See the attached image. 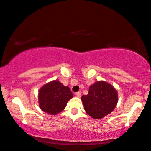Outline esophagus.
<instances>
[{
    "mask_svg": "<svg viewBox=\"0 0 151 151\" xmlns=\"http://www.w3.org/2000/svg\"><path fill=\"white\" fill-rule=\"evenodd\" d=\"M76 96H77V97L80 98L81 96V92H76Z\"/></svg>",
    "mask_w": 151,
    "mask_h": 151,
    "instance_id": "obj_1",
    "label": "esophagus"
}]
</instances>
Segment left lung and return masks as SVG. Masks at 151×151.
<instances>
[{
  "label": "left lung",
  "mask_w": 151,
  "mask_h": 151,
  "mask_svg": "<svg viewBox=\"0 0 151 151\" xmlns=\"http://www.w3.org/2000/svg\"><path fill=\"white\" fill-rule=\"evenodd\" d=\"M81 100L85 111L93 119H102L112 112L118 102V93L112 85L97 81L91 85L87 95Z\"/></svg>",
  "instance_id": "1"
}]
</instances>
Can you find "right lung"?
Masks as SVG:
<instances>
[{
    "mask_svg": "<svg viewBox=\"0 0 151 151\" xmlns=\"http://www.w3.org/2000/svg\"><path fill=\"white\" fill-rule=\"evenodd\" d=\"M73 97L68 87L64 86L58 80L53 81L40 89L39 107L42 111L55 115L65 109L68 101Z\"/></svg>",
    "mask_w": 151,
    "mask_h": 151,
    "instance_id": "right-lung-1",
    "label": "right lung"
}]
</instances>
